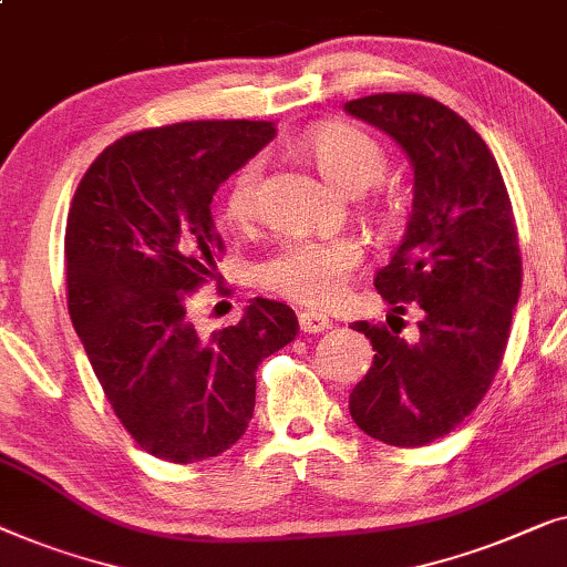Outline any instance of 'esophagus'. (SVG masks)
<instances>
[{
	"label": "esophagus",
	"mask_w": 567,
	"mask_h": 567,
	"mask_svg": "<svg viewBox=\"0 0 567 567\" xmlns=\"http://www.w3.org/2000/svg\"><path fill=\"white\" fill-rule=\"evenodd\" d=\"M298 323H300L302 333H321L331 326L329 318H326L323 313H313V310H300Z\"/></svg>",
	"instance_id": "34e87169"
}]
</instances>
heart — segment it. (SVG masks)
Wrapping results in <instances>:
<instances>
[{
	"mask_svg": "<svg viewBox=\"0 0 567 567\" xmlns=\"http://www.w3.org/2000/svg\"><path fill=\"white\" fill-rule=\"evenodd\" d=\"M306 151L316 169L344 193L360 195L388 169L382 143L362 127L326 123L306 135ZM261 164L249 162L236 172L226 193V215L246 226L259 213ZM362 261V246L354 238H292L259 261L257 285L285 300L308 308H323L339 298L344 282Z\"/></svg>",
	"mask_w": 567,
	"mask_h": 567,
	"instance_id": "heart-1",
	"label": "heart"
}]
</instances>
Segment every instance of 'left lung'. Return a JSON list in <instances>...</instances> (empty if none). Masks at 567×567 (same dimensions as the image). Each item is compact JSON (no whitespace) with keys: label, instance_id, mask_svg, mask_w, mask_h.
<instances>
[{"label":"left lung","instance_id":"left-lung-1","mask_svg":"<svg viewBox=\"0 0 567 567\" xmlns=\"http://www.w3.org/2000/svg\"><path fill=\"white\" fill-rule=\"evenodd\" d=\"M344 110L401 143L413 164L409 226L374 287L398 310H424L411 344L385 323H354L374 362L349 411L372 440L424 446L477 409L504 360L522 290L512 200L491 148L442 102L382 92Z\"/></svg>","mask_w":567,"mask_h":567}]
</instances>
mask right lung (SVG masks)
I'll return each mask as SVG.
<instances>
[{
	"mask_svg": "<svg viewBox=\"0 0 567 567\" xmlns=\"http://www.w3.org/2000/svg\"><path fill=\"white\" fill-rule=\"evenodd\" d=\"M272 138L269 121L127 133L94 158L71 200V323L115 416L158 460L189 465L241 440L259 362L298 333L295 310L267 298L210 337L187 316L226 251L213 195Z\"/></svg>",
	"mask_w": 567,
	"mask_h": 567,
	"instance_id": "1",
	"label": "right lung"
}]
</instances>
